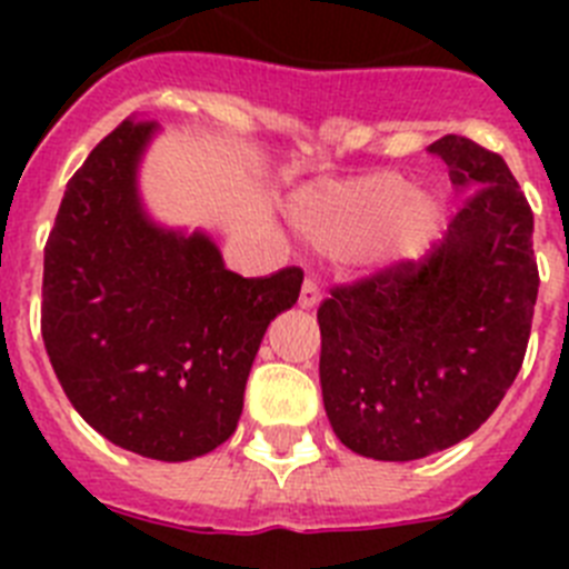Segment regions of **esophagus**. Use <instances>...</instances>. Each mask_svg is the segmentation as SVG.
<instances>
[{"label":"esophagus","instance_id":"1","mask_svg":"<svg viewBox=\"0 0 569 569\" xmlns=\"http://www.w3.org/2000/svg\"><path fill=\"white\" fill-rule=\"evenodd\" d=\"M319 301H321L319 284H316L313 279H305V284H301V293H299V305L305 310H313Z\"/></svg>","mask_w":569,"mask_h":569}]
</instances>
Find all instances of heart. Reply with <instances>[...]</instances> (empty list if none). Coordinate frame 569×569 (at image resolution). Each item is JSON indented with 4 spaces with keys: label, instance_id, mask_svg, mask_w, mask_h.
<instances>
[{
    "label": "heart",
    "instance_id": "1",
    "mask_svg": "<svg viewBox=\"0 0 569 569\" xmlns=\"http://www.w3.org/2000/svg\"><path fill=\"white\" fill-rule=\"evenodd\" d=\"M293 222L325 256L385 270L410 264L433 248L445 202L433 190L410 188L401 173H373L305 193Z\"/></svg>",
    "mask_w": 569,
    "mask_h": 569
}]
</instances>
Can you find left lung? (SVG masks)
<instances>
[{
  "label": "left lung",
  "mask_w": 569,
  "mask_h": 569,
  "mask_svg": "<svg viewBox=\"0 0 569 569\" xmlns=\"http://www.w3.org/2000/svg\"><path fill=\"white\" fill-rule=\"evenodd\" d=\"M467 196L421 261L321 301V399L353 453L413 461L476 433L525 361L539 268L532 210L499 153L465 136L430 144Z\"/></svg>",
  "instance_id": "1"
}]
</instances>
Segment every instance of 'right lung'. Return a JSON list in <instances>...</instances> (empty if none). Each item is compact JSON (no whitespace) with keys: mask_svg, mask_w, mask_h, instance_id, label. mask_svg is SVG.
<instances>
[{"mask_svg":"<svg viewBox=\"0 0 569 569\" xmlns=\"http://www.w3.org/2000/svg\"><path fill=\"white\" fill-rule=\"evenodd\" d=\"M156 133L130 116L68 182L44 244L42 339L97 433L144 459L188 461L233 436L264 330L305 276L241 279L208 233L156 224L139 193Z\"/></svg>","mask_w":569,"mask_h":569,"instance_id":"add662e5","label":"right lung"}]
</instances>
